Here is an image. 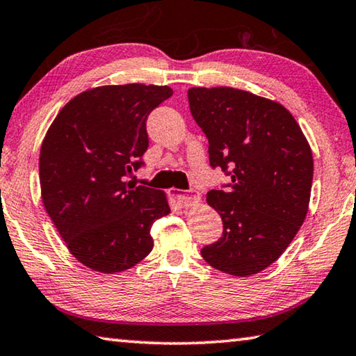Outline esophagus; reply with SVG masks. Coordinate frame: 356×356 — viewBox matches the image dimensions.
Here are the masks:
<instances>
[{"instance_id": "obj_1", "label": "esophagus", "mask_w": 356, "mask_h": 356, "mask_svg": "<svg viewBox=\"0 0 356 356\" xmlns=\"http://www.w3.org/2000/svg\"><path fill=\"white\" fill-rule=\"evenodd\" d=\"M170 195L173 198V202L181 208H189L194 207L198 202H200V195L195 191H178V189H172Z\"/></svg>"}]
</instances>
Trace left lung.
I'll return each mask as SVG.
<instances>
[{"instance_id":"left-lung-1","label":"left lung","mask_w":356,"mask_h":356,"mask_svg":"<svg viewBox=\"0 0 356 356\" xmlns=\"http://www.w3.org/2000/svg\"><path fill=\"white\" fill-rule=\"evenodd\" d=\"M191 114L208 137L209 164L232 177L207 202L220 214L222 238L202 248L214 269L248 277L269 267L308 213L313 153L291 112L233 87H192Z\"/></svg>"}]
</instances>
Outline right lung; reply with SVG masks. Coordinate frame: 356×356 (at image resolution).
Segmentation results:
<instances>
[{"label":"right lung","instance_id":"right-lung-1","mask_svg":"<svg viewBox=\"0 0 356 356\" xmlns=\"http://www.w3.org/2000/svg\"><path fill=\"white\" fill-rule=\"evenodd\" d=\"M168 86L123 84L89 89L70 99L42 142V202L70 253L86 267L123 272L153 248L149 229L170 213L162 191L136 186L147 118L172 97Z\"/></svg>","mask_w":356,"mask_h":356}]
</instances>
